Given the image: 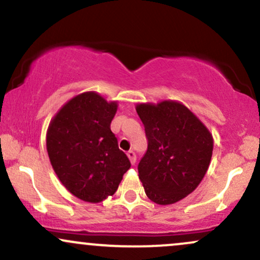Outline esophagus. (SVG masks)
Returning <instances> with one entry per match:
<instances>
[{
    "mask_svg": "<svg viewBox=\"0 0 260 260\" xmlns=\"http://www.w3.org/2000/svg\"><path fill=\"white\" fill-rule=\"evenodd\" d=\"M127 156L129 157V161H131V164H132V165H134V164H136V161H137V155H136V153H134L133 150H129L127 153Z\"/></svg>",
    "mask_w": 260,
    "mask_h": 260,
    "instance_id": "34e87169",
    "label": "esophagus"
}]
</instances>
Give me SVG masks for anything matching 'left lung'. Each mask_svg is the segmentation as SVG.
Masks as SVG:
<instances>
[{
	"mask_svg": "<svg viewBox=\"0 0 260 260\" xmlns=\"http://www.w3.org/2000/svg\"><path fill=\"white\" fill-rule=\"evenodd\" d=\"M148 150L138 164L145 194L160 205L174 204L192 193L207 174L213 136L201 120L177 101L138 104Z\"/></svg>",
	"mask_w": 260,
	"mask_h": 260,
	"instance_id": "obj_1",
	"label": "left lung"
}]
</instances>
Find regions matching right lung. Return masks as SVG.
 I'll return each instance as SVG.
<instances>
[{"label": "right lung", "instance_id": "obj_1", "mask_svg": "<svg viewBox=\"0 0 260 260\" xmlns=\"http://www.w3.org/2000/svg\"><path fill=\"white\" fill-rule=\"evenodd\" d=\"M116 111V101L86 91L66 103L50 122L46 148L52 168L61 183L84 202L112 196L131 168L110 128Z\"/></svg>", "mask_w": 260, "mask_h": 260}]
</instances>
